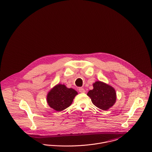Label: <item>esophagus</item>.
Returning a JSON list of instances; mask_svg holds the SVG:
<instances>
[{"label":"esophagus","instance_id":"1","mask_svg":"<svg viewBox=\"0 0 152 152\" xmlns=\"http://www.w3.org/2000/svg\"><path fill=\"white\" fill-rule=\"evenodd\" d=\"M78 91H79L80 93H85V90L83 88H79Z\"/></svg>","mask_w":152,"mask_h":152}]
</instances>
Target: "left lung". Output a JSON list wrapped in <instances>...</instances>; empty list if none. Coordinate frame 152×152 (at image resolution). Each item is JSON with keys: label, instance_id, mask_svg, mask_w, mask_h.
Here are the masks:
<instances>
[{"label": "left lung", "instance_id": "obj_1", "mask_svg": "<svg viewBox=\"0 0 152 152\" xmlns=\"http://www.w3.org/2000/svg\"><path fill=\"white\" fill-rule=\"evenodd\" d=\"M93 89L87 95L91 99L93 104L102 110H108L115 103L116 94L113 87L101 81L93 83Z\"/></svg>", "mask_w": 152, "mask_h": 152}]
</instances>
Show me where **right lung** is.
I'll return each mask as SVG.
<instances>
[{
	"label": "right lung",
	"mask_w": 152,
	"mask_h": 152,
	"mask_svg": "<svg viewBox=\"0 0 152 152\" xmlns=\"http://www.w3.org/2000/svg\"><path fill=\"white\" fill-rule=\"evenodd\" d=\"M77 94L78 93L74 89L58 84L48 92L47 100L51 108L56 111H61L71 105Z\"/></svg>",
	"instance_id": "1"
}]
</instances>
